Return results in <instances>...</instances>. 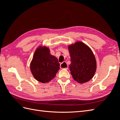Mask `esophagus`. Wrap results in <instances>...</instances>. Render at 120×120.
<instances>
[{"label": "esophagus", "instance_id": "obj_1", "mask_svg": "<svg viewBox=\"0 0 120 120\" xmlns=\"http://www.w3.org/2000/svg\"><path fill=\"white\" fill-rule=\"evenodd\" d=\"M60 68L61 69L64 68V69H67V70H68V64H67L66 62H64L63 63L60 64Z\"/></svg>", "mask_w": 120, "mask_h": 120}]
</instances>
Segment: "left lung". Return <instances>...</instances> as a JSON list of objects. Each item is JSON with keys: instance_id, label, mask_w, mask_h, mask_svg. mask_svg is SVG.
I'll use <instances>...</instances> for the list:
<instances>
[{"instance_id": "1", "label": "left lung", "mask_w": 120, "mask_h": 120, "mask_svg": "<svg viewBox=\"0 0 120 120\" xmlns=\"http://www.w3.org/2000/svg\"><path fill=\"white\" fill-rule=\"evenodd\" d=\"M68 49L71 61L69 67L74 79L80 83L89 81L97 68L96 59L92 50L81 41L69 45Z\"/></svg>"}]
</instances>
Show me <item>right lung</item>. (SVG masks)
I'll return each mask as SVG.
<instances>
[{
    "mask_svg": "<svg viewBox=\"0 0 120 120\" xmlns=\"http://www.w3.org/2000/svg\"><path fill=\"white\" fill-rule=\"evenodd\" d=\"M59 69L57 59L50 53L49 48L40 46L36 49L30 64V70L37 81L42 83L50 81Z\"/></svg>",
    "mask_w": 120,
    "mask_h": 120,
    "instance_id": "add662e5",
    "label": "right lung"
}]
</instances>
